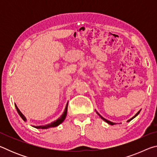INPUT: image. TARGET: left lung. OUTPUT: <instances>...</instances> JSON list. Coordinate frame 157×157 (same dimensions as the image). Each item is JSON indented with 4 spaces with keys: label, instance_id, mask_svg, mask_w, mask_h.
<instances>
[{
    "label": "left lung",
    "instance_id": "1",
    "mask_svg": "<svg viewBox=\"0 0 157 157\" xmlns=\"http://www.w3.org/2000/svg\"><path fill=\"white\" fill-rule=\"evenodd\" d=\"M95 111H96V113H98V116H99L100 117V118L102 119V120H103V121H105V122H106V123H107L108 124H111V125H113V124H116V123H113V122H111V121H108V120H107V119H105V118H103V117H102V116H101V115H100V114L99 113H98V111H97L96 110H95ZM140 111H138V112H137V113H136V114H135V115H134V116H133L132 118H130V119H129V120H128V121H127V122H129L130 121H132V119H134V118H135V117H136V116H137L138 115H139V113H140Z\"/></svg>",
    "mask_w": 157,
    "mask_h": 157
}]
</instances>
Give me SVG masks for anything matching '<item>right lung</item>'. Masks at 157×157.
Wrapping results in <instances>:
<instances>
[{
	"instance_id": "right-lung-1",
	"label": "right lung",
	"mask_w": 157,
	"mask_h": 157,
	"mask_svg": "<svg viewBox=\"0 0 157 157\" xmlns=\"http://www.w3.org/2000/svg\"><path fill=\"white\" fill-rule=\"evenodd\" d=\"M68 103V102H67V104H66V107H65V109H64V111H63V113L62 114V116H61L59 118L57 119V120L55 121L54 122H52L51 123H49V124H46V125H39V126L32 125V126H33V127H35V128H36V129H48V128H51V127H57L58 125H59V124L61 123H62L63 122V121L65 120L66 115H67ZM15 107H16V109H17V110L18 111V114H19V116L21 117V118H22L24 121H27V119H26L25 116L23 115V114L21 112V111L18 109V108L17 107V105H16V104H15Z\"/></svg>"
}]
</instances>
